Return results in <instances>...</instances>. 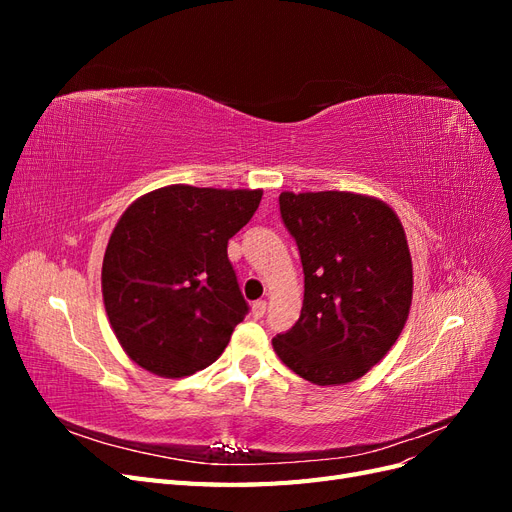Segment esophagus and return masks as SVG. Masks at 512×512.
<instances>
[{"instance_id": "esophagus-1", "label": "esophagus", "mask_w": 512, "mask_h": 512, "mask_svg": "<svg viewBox=\"0 0 512 512\" xmlns=\"http://www.w3.org/2000/svg\"><path fill=\"white\" fill-rule=\"evenodd\" d=\"M267 314V301H256L252 303V316L254 318H262Z\"/></svg>"}]
</instances>
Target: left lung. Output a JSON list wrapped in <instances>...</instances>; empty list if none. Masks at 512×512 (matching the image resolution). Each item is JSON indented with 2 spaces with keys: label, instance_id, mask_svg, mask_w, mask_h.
<instances>
[{
  "label": "left lung",
  "instance_id": "1",
  "mask_svg": "<svg viewBox=\"0 0 512 512\" xmlns=\"http://www.w3.org/2000/svg\"><path fill=\"white\" fill-rule=\"evenodd\" d=\"M305 273L301 316L273 337L294 374L318 386L359 380L393 348L412 305V258L397 213L376 196L282 192Z\"/></svg>",
  "mask_w": 512,
  "mask_h": 512
}]
</instances>
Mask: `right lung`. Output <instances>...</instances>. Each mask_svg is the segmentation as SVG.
I'll use <instances>...</instances> for the list:
<instances>
[{"mask_svg": "<svg viewBox=\"0 0 512 512\" xmlns=\"http://www.w3.org/2000/svg\"><path fill=\"white\" fill-rule=\"evenodd\" d=\"M262 190L166 185L136 198L108 239L102 297L130 359L162 378L209 367L247 314L228 239Z\"/></svg>", "mask_w": 512, "mask_h": 512, "instance_id": "add662e5", "label": "right lung"}]
</instances>
